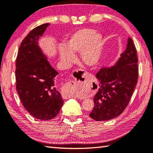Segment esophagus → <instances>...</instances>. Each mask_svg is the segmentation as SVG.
I'll use <instances>...</instances> for the list:
<instances>
[{
  "label": "esophagus",
  "instance_id": "esophagus-1",
  "mask_svg": "<svg viewBox=\"0 0 153 153\" xmlns=\"http://www.w3.org/2000/svg\"><path fill=\"white\" fill-rule=\"evenodd\" d=\"M83 76H84V77H87V76H89V74L87 72H84L83 74ZM90 88V84L86 82H83L82 84H78V83L74 81L69 82L67 83L65 86V90L66 91L65 97L66 98L78 97L80 93L85 92L89 90Z\"/></svg>",
  "mask_w": 153,
  "mask_h": 153
}]
</instances>
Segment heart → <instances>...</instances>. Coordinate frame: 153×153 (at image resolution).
<instances>
[{
	"instance_id": "heart-1",
	"label": "heart",
	"mask_w": 153,
	"mask_h": 153,
	"mask_svg": "<svg viewBox=\"0 0 153 153\" xmlns=\"http://www.w3.org/2000/svg\"><path fill=\"white\" fill-rule=\"evenodd\" d=\"M103 37L94 30L83 28L71 34L65 40L64 47L59 49L61 61L71 63L75 61L74 53H80L83 63L88 67H95L98 63L102 53Z\"/></svg>"
}]
</instances>
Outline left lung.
<instances>
[{
  "mask_svg": "<svg viewBox=\"0 0 153 153\" xmlns=\"http://www.w3.org/2000/svg\"><path fill=\"white\" fill-rule=\"evenodd\" d=\"M138 56L131 38L115 65L102 67L97 74L99 89L94 98V107L90 117L108 121L120 115L127 107L138 82Z\"/></svg>",
  "mask_w": 153,
  "mask_h": 153,
  "instance_id": "8db88e82",
  "label": "left lung"
}]
</instances>
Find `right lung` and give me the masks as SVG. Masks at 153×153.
Segmentation results:
<instances>
[{
    "label": "right lung",
    "instance_id": "obj_1",
    "mask_svg": "<svg viewBox=\"0 0 153 153\" xmlns=\"http://www.w3.org/2000/svg\"><path fill=\"white\" fill-rule=\"evenodd\" d=\"M49 25H39L29 32L21 43L16 59V89L20 100L25 110L40 120L55 117L63 105L55 84L58 72L38 45Z\"/></svg>",
    "mask_w": 153,
    "mask_h": 153
}]
</instances>
